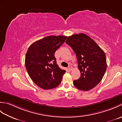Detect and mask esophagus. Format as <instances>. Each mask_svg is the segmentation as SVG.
I'll use <instances>...</instances> for the list:
<instances>
[{"mask_svg":"<svg viewBox=\"0 0 122 122\" xmlns=\"http://www.w3.org/2000/svg\"><path fill=\"white\" fill-rule=\"evenodd\" d=\"M68 68H69V70H71V71L72 70V69H73V68H72V66H69Z\"/></svg>","mask_w":122,"mask_h":122,"instance_id":"obj_1","label":"esophagus"}]
</instances>
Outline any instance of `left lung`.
I'll return each mask as SVG.
<instances>
[{
  "mask_svg": "<svg viewBox=\"0 0 122 122\" xmlns=\"http://www.w3.org/2000/svg\"><path fill=\"white\" fill-rule=\"evenodd\" d=\"M66 43L76 54L78 68L81 72L73 84L77 89L86 91L99 83L107 68L104 52L97 43L84 33L69 36Z\"/></svg>",
  "mask_w": 122,
  "mask_h": 122,
  "instance_id": "1",
  "label": "left lung"
}]
</instances>
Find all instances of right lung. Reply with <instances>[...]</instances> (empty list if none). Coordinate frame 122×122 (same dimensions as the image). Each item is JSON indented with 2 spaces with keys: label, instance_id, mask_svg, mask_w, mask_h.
Masks as SVG:
<instances>
[{
  "label": "right lung",
  "instance_id": "add662e5",
  "mask_svg": "<svg viewBox=\"0 0 122 122\" xmlns=\"http://www.w3.org/2000/svg\"><path fill=\"white\" fill-rule=\"evenodd\" d=\"M66 38L64 36H48L36 41L28 48L25 68L33 82L41 89H53L61 82L66 71L59 68L54 53Z\"/></svg>",
  "mask_w": 122,
  "mask_h": 122
}]
</instances>
